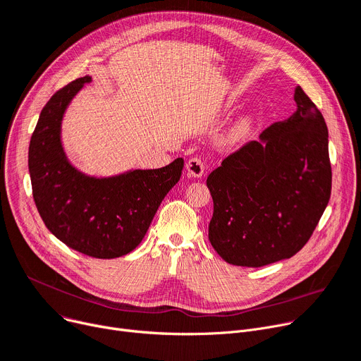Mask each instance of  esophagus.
<instances>
[{"instance_id": "esophagus-1", "label": "esophagus", "mask_w": 361, "mask_h": 361, "mask_svg": "<svg viewBox=\"0 0 361 361\" xmlns=\"http://www.w3.org/2000/svg\"><path fill=\"white\" fill-rule=\"evenodd\" d=\"M185 168H187V173H188V176H190V177H197V178H199V177H202L203 173H204V164H203V161H202L200 158H197V157L188 159Z\"/></svg>"}]
</instances>
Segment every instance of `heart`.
Returning a JSON list of instances; mask_svg holds the SVG:
<instances>
[{"label": "heart", "instance_id": "obj_1", "mask_svg": "<svg viewBox=\"0 0 361 361\" xmlns=\"http://www.w3.org/2000/svg\"><path fill=\"white\" fill-rule=\"evenodd\" d=\"M250 120L249 118H241L240 121H237L231 130L226 133V143L230 145H235L238 142H241L245 136H247V133L250 131Z\"/></svg>", "mask_w": 361, "mask_h": 361}]
</instances>
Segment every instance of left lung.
Returning <instances> with one entry per match:
<instances>
[{
  "instance_id": "1",
  "label": "left lung",
  "mask_w": 361,
  "mask_h": 361,
  "mask_svg": "<svg viewBox=\"0 0 361 361\" xmlns=\"http://www.w3.org/2000/svg\"><path fill=\"white\" fill-rule=\"evenodd\" d=\"M297 111L264 128L206 180L214 200L209 241L235 267L290 259L310 240L331 197L324 116L300 86Z\"/></svg>"
}]
</instances>
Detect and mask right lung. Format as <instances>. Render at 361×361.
I'll return each mask as SVG.
<instances>
[{
  "instance_id": "obj_1",
  "label": "right lung",
  "mask_w": 361,
  "mask_h": 361,
  "mask_svg": "<svg viewBox=\"0 0 361 361\" xmlns=\"http://www.w3.org/2000/svg\"><path fill=\"white\" fill-rule=\"evenodd\" d=\"M90 78L75 79L44 106L29 145L33 200L47 228L70 249L97 259L135 250L184 166L177 158L158 169L87 177L70 165L60 140L63 114Z\"/></svg>"
}]
</instances>
